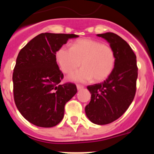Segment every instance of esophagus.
<instances>
[{"instance_id":"esophagus-1","label":"esophagus","mask_w":154,"mask_h":154,"mask_svg":"<svg viewBox=\"0 0 154 154\" xmlns=\"http://www.w3.org/2000/svg\"><path fill=\"white\" fill-rule=\"evenodd\" d=\"M76 86H77V89H78V90H80V89H82L84 88L83 85H76Z\"/></svg>"}]
</instances>
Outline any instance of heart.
Segmentation results:
<instances>
[{
  "label": "heart",
  "mask_w": 154,
  "mask_h": 154,
  "mask_svg": "<svg viewBox=\"0 0 154 154\" xmlns=\"http://www.w3.org/2000/svg\"><path fill=\"white\" fill-rule=\"evenodd\" d=\"M56 59L63 72L70 74L81 65L80 70L70 75L77 82L103 81L112 73L116 55L110 46L90 38L76 41L72 47L63 45L56 52Z\"/></svg>",
  "instance_id": "b5f03b06"
}]
</instances>
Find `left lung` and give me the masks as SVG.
<instances>
[{
  "mask_svg": "<svg viewBox=\"0 0 154 154\" xmlns=\"http://www.w3.org/2000/svg\"><path fill=\"white\" fill-rule=\"evenodd\" d=\"M109 43L116 55L112 73L103 82L88 85L91 101L85 106L92 123L106 125L119 119L133 102L137 91V56L121 37L112 32L99 34Z\"/></svg>",
  "mask_w": 154,
  "mask_h": 154,
  "instance_id": "obj_1",
  "label": "left lung"
}]
</instances>
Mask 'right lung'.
I'll use <instances>...</instances> for the list:
<instances>
[{
    "label": "right lung",
    "instance_id": "add662e5",
    "mask_svg": "<svg viewBox=\"0 0 154 154\" xmlns=\"http://www.w3.org/2000/svg\"><path fill=\"white\" fill-rule=\"evenodd\" d=\"M74 34L42 33L18 53L13 72L14 99L28 122L52 127L63 119L65 105L77 92L74 83L60 84L64 75L56 52Z\"/></svg>",
    "mask_w": 154,
    "mask_h": 154
}]
</instances>
